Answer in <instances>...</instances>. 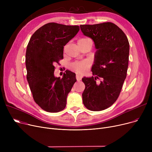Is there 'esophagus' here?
I'll use <instances>...</instances> for the list:
<instances>
[{
    "instance_id": "1",
    "label": "esophagus",
    "mask_w": 152,
    "mask_h": 152,
    "mask_svg": "<svg viewBox=\"0 0 152 152\" xmlns=\"http://www.w3.org/2000/svg\"><path fill=\"white\" fill-rule=\"evenodd\" d=\"M76 79H77V81H81V80L82 76H80V75H77L76 76Z\"/></svg>"
}]
</instances>
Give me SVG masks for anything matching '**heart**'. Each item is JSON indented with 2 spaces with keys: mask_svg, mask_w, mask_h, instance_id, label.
<instances>
[{
  "mask_svg": "<svg viewBox=\"0 0 152 152\" xmlns=\"http://www.w3.org/2000/svg\"><path fill=\"white\" fill-rule=\"evenodd\" d=\"M92 42L91 40L89 38H81L78 41V45H81L85 44L87 42ZM91 65V63L89 61H75L70 65V68L73 71L76 72V73L79 75H83L85 72L88 69Z\"/></svg>",
  "mask_w": 152,
  "mask_h": 152,
  "instance_id": "1",
  "label": "heart"
}]
</instances>
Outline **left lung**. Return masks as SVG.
<instances>
[{
    "instance_id": "8db88e82",
    "label": "left lung",
    "mask_w": 152,
    "mask_h": 152,
    "mask_svg": "<svg viewBox=\"0 0 152 152\" xmlns=\"http://www.w3.org/2000/svg\"><path fill=\"white\" fill-rule=\"evenodd\" d=\"M80 28L97 49L92 67L94 77L82 79L86 86L83 103L89 110L102 111L112 105L120 94L128 68L129 43L124 32L113 23ZM97 79L101 80L99 83H96Z\"/></svg>"
}]
</instances>
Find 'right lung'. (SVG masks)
<instances>
[{"instance_id": "obj_1", "label": "right lung", "mask_w": 152, "mask_h": 152, "mask_svg": "<svg viewBox=\"0 0 152 152\" xmlns=\"http://www.w3.org/2000/svg\"><path fill=\"white\" fill-rule=\"evenodd\" d=\"M79 31V26L47 23L32 35L26 52V78L34 100L50 113L62 111L75 83L76 74L66 70L54 76V65L63 58V48Z\"/></svg>"}]
</instances>
